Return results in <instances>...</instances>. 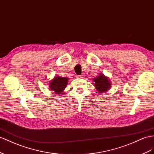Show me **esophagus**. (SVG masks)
Returning a JSON list of instances; mask_svg holds the SVG:
<instances>
[{"mask_svg": "<svg viewBox=\"0 0 154 154\" xmlns=\"http://www.w3.org/2000/svg\"><path fill=\"white\" fill-rule=\"evenodd\" d=\"M78 78H83V75H77Z\"/></svg>", "mask_w": 154, "mask_h": 154, "instance_id": "esophagus-1", "label": "esophagus"}]
</instances>
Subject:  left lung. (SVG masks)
I'll list each match as a JSON object with an SVG mask.
<instances>
[{
	"mask_svg": "<svg viewBox=\"0 0 154 154\" xmlns=\"http://www.w3.org/2000/svg\"><path fill=\"white\" fill-rule=\"evenodd\" d=\"M92 81L97 91L100 94L107 92L111 88V83L109 77L103 73H99L96 77L92 79Z\"/></svg>",
	"mask_w": 154,
	"mask_h": 154,
	"instance_id": "1",
	"label": "left lung"
}]
</instances>
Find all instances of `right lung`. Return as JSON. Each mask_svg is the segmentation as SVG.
I'll use <instances>...</instances> for the list:
<instances>
[{
	"instance_id": "1",
	"label": "right lung",
	"mask_w": 154,
	"mask_h": 154,
	"mask_svg": "<svg viewBox=\"0 0 154 154\" xmlns=\"http://www.w3.org/2000/svg\"><path fill=\"white\" fill-rule=\"evenodd\" d=\"M68 81L69 78L56 75L49 81V87L51 92L60 95V94H64V90L68 85Z\"/></svg>"
}]
</instances>
